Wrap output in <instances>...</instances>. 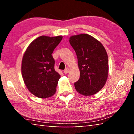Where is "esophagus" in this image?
<instances>
[{"label":"esophagus","instance_id":"1","mask_svg":"<svg viewBox=\"0 0 134 134\" xmlns=\"http://www.w3.org/2000/svg\"><path fill=\"white\" fill-rule=\"evenodd\" d=\"M70 71V69H69V68L68 67H67V68H65V70H64V72L65 74H67L68 72H69Z\"/></svg>","mask_w":134,"mask_h":134}]
</instances>
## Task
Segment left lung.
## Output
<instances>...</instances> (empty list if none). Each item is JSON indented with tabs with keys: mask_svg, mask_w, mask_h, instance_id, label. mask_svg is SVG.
<instances>
[{
	"mask_svg": "<svg viewBox=\"0 0 134 134\" xmlns=\"http://www.w3.org/2000/svg\"><path fill=\"white\" fill-rule=\"evenodd\" d=\"M70 44L75 51L80 71L75 89L85 96L96 94L105 85L108 75V54L102 44L86 34L72 36Z\"/></svg>",
	"mask_w": 134,
	"mask_h": 134,
	"instance_id": "left-lung-1",
	"label": "left lung"
}]
</instances>
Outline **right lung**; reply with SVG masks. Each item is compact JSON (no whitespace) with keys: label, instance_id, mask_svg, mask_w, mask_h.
<instances>
[{"label":"right lung","instance_id":"obj_1","mask_svg":"<svg viewBox=\"0 0 134 134\" xmlns=\"http://www.w3.org/2000/svg\"><path fill=\"white\" fill-rule=\"evenodd\" d=\"M62 36H41L31 43L22 62V74L26 87L32 94L47 98L55 93L60 75L55 69L52 56Z\"/></svg>","mask_w":134,"mask_h":134}]
</instances>
